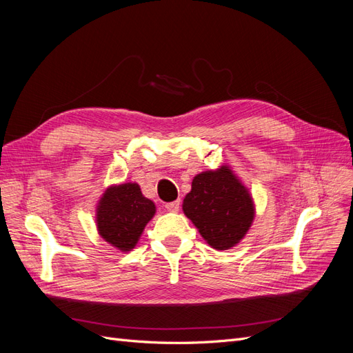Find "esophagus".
I'll return each instance as SVG.
<instances>
[{
    "label": "esophagus",
    "mask_w": 353,
    "mask_h": 353,
    "mask_svg": "<svg viewBox=\"0 0 353 353\" xmlns=\"http://www.w3.org/2000/svg\"><path fill=\"white\" fill-rule=\"evenodd\" d=\"M179 206H181V201H179V200L170 201V203H166V205H165V208H166L169 212H178V210H179Z\"/></svg>",
    "instance_id": "34e87169"
}]
</instances>
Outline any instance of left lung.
I'll return each mask as SVG.
<instances>
[{
	"mask_svg": "<svg viewBox=\"0 0 353 353\" xmlns=\"http://www.w3.org/2000/svg\"><path fill=\"white\" fill-rule=\"evenodd\" d=\"M184 213L213 249L237 244L253 221V203L227 166L194 176L184 199Z\"/></svg>",
	"mask_w": 353,
	"mask_h": 353,
	"instance_id": "obj_1",
	"label": "left lung"
}]
</instances>
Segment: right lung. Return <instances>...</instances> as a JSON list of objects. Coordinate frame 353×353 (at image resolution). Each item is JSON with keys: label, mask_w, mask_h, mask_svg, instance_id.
Listing matches in <instances>:
<instances>
[{"label": "right lung", "mask_w": 353, "mask_h": 353, "mask_svg": "<svg viewBox=\"0 0 353 353\" xmlns=\"http://www.w3.org/2000/svg\"><path fill=\"white\" fill-rule=\"evenodd\" d=\"M154 210V203L143 196L138 184L112 187L104 193L97 210L100 236L119 250H131Z\"/></svg>", "instance_id": "obj_1"}]
</instances>
